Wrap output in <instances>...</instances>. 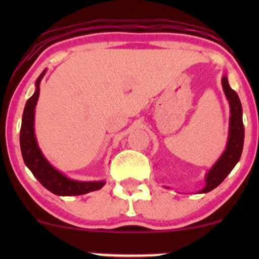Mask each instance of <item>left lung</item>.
Listing matches in <instances>:
<instances>
[{
  "label": "left lung",
  "mask_w": 259,
  "mask_h": 259,
  "mask_svg": "<svg viewBox=\"0 0 259 259\" xmlns=\"http://www.w3.org/2000/svg\"><path fill=\"white\" fill-rule=\"evenodd\" d=\"M223 90L230 106V121H229V138L227 148L223 152L210 170L206 175V186L201 190V194L212 191L233 170L236 163L241 157L245 139V127L242 123V106L239 96L228 82V76L224 75L222 79Z\"/></svg>",
  "instance_id": "obj_1"
}]
</instances>
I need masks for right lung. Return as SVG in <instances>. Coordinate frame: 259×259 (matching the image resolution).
I'll list each match as a JSON object with an SVG mask.
<instances>
[{"instance_id": "obj_1", "label": "right lung", "mask_w": 259, "mask_h": 259, "mask_svg": "<svg viewBox=\"0 0 259 259\" xmlns=\"http://www.w3.org/2000/svg\"><path fill=\"white\" fill-rule=\"evenodd\" d=\"M46 70L41 73L36 82L34 95L26 101L23 112L22 127H20V150L25 165L31 170L34 177L40 181L52 194L58 196H78L88 192L96 191L105 185V181H78L72 180L58 171L50 162L45 158L38 147L34 130L35 107H36L38 95H40V81L44 78Z\"/></svg>"}]
</instances>
